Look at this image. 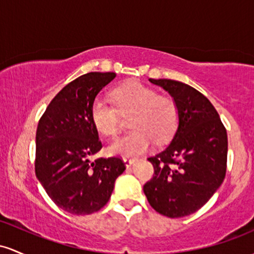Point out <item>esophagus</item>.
<instances>
[{"instance_id": "esophagus-1", "label": "esophagus", "mask_w": 254, "mask_h": 254, "mask_svg": "<svg viewBox=\"0 0 254 254\" xmlns=\"http://www.w3.org/2000/svg\"><path fill=\"white\" fill-rule=\"evenodd\" d=\"M135 161V158L132 157H124V163L126 164V167H130L133 164V162Z\"/></svg>"}]
</instances>
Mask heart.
Listing matches in <instances>:
<instances>
[{
	"mask_svg": "<svg viewBox=\"0 0 254 254\" xmlns=\"http://www.w3.org/2000/svg\"><path fill=\"white\" fill-rule=\"evenodd\" d=\"M115 108L102 98L91 104L90 116L101 135L113 138L120 128L119 113L127 115L132 129L114 140L108 152L115 156H133L145 152L153 140L164 142L175 133L179 125V109L172 97L158 95L152 87L130 81L112 91Z\"/></svg>",
	"mask_w": 254,
	"mask_h": 254,
	"instance_id": "heart-1",
	"label": "heart"
}]
</instances>
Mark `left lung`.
<instances>
[{"mask_svg":"<svg viewBox=\"0 0 254 254\" xmlns=\"http://www.w3.org/2000/svg\"><path fill=\"white\" fill-rule=\"evenodd\" d=\"M173 97L179 125L163 151L147 159L152 179L144 185L151 206L170 218L184 217L207 203L227 172V130L211 102L190 85L149 79Z\"/></svg>","mask_w":254,"mask_h":254,"instance_id":"1","label":"left lung"}]
</instances>
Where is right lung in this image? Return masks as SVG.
<instances>
[{
	"mask_svg": "<svg viewBox=\"0 0 254 254\" xmlns=\"http://www.w3.org/2000/svg\"><path fill=\"white\" fill-rule=\"evenodd\" d=\"M116 76L91 72L65 85L39 120L36 176L59 207L90 215L109 200L115 180L126 169L119 157H91L102 149L90 109L96 96Z\"/></svg>",
	"mask_w": 254,
	"mask_h": 254,
	"instance_id": "1",
	"label": "right lung"
}]
</instances>
